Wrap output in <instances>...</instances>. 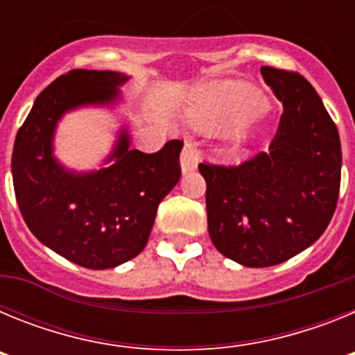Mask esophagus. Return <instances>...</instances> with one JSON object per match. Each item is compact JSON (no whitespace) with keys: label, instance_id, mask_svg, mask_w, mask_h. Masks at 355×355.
<instances>
[{"label":"esophagus","instance_id":"obj_1","mask_svg":"<svg viewBox=\"0 0 355 355\" xmlns=\"http://www.w3.org/2000/svg\"><path fill=\"white\" fill-rule=\"evenodd\" d=\"M197 165H199V156H197L196 149H193L192 144H184L183 150H181V171L187 174V172L196 171Z\"/></svg>","mask_w":355,"mask_h":355}]
</instances>
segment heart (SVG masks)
Instances as JSON below:
<instances>
[{
    "label": "heart",
    "mask_w": 355,
    "mask_h": 355,
    "mask_svg": "<svg viewBox=\"0 0 355 355\" xmlns=\"http://www.w3.org/2000/svg\"><path fill=\"white\" fill-rule=\"evenodd\" d=\"M265 103V96L247 83L225 81L209 85L193 96L190 121L197 130L208 135L231 130V146L240 149L249 139V121L263 112Z\"/></svg>",
    "instance_id": "obj_1"
}]
</instances>
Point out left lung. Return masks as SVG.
I'll return each instance as SVG.
<instances>
[{"label": "left lung", "mask_w": 355, "mask_h": 355, "mask_svg": "<svg viewBox=\"0 0 355 355\" xmlns=\"http://www.w3.org/2000/svg\"><path fill=\"white\" fill-rule=\"evenodd\" d=\"M261 74L284 108L268 153L238 167L199 163L213 245L250 268L313 245L334 215L341 181L338 128L311 83L274 67Z\"/></svg>", "instance_id": "1"}]
</instances>
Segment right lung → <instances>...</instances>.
Masks as SVG:
<instances>
[{
    "label": "right lung",
    "instance_id": "right-lung-1",
    "mask_svg": "<svg viewBox=\"0 0 355 355\" xmlns=\"http://www.w3.org/2000/svg\"><path fill=\"white\" fill-rule=\"evenodd\" d=\"M130 80L115 71L74 69L39 94L12 153L15 199L37 240L76 265L106 270L139 256L156 211L181 178L183 142L155 155L131 149L128 124L99 168L74 171L55 155L58 122L74 110L114 108Z\"/></svg>",
    "mask_w": 355,
    "mask_h": 355
}]
</instances>
